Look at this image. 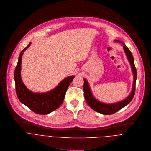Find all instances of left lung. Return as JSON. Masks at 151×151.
<instances>
[{"mask_svg":"<svg viewBox=\"0 0 151 151\" xmlns=\"http://www.w3.org/2000/svg\"><path fill=\"white\" fill-rule=\"evenodd\" d=\"M118 43H122L123 45V49L125 52V53L127 56V58L130 63V66L132 67V71L133 74V83L132 90L130 92V94L124 100L117 102L115 103L112 104H105L99 101L96 99L93 95L91 89L90 88L88 83L87 81L84 78V85H83V90H84V98L87 103V104L91 107L95 111L104 114V115H111L116 112L118 111L122 108L128 105L133 99L134 93H135V86H136V81L137 78V72L136 69L134 65V58L129 48L125 45V44L119 40H114Z\"/></svg>","mask_w":151,"mask_h":151,"instance_id":"left-lung-1","label":"left lung"}]
</instances>
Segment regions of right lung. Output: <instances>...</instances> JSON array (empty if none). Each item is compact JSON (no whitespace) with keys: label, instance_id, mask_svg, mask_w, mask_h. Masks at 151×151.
Here are the masks:
<instances>
[{"label":"right lung","instance_id":"right-lung-1","mask_svg":"<svg viewBox=\"0 0 151 151\" xmlns=\"http://www.w3.org/2000/svg\"><path fill=\"white\" fill-rule=\"evenodd\" d=\"M31 43L29 42L28 45L21 52L18 58L14 73L16 93L20 102L34 112L46 115L53 112L61 105L67 88L75 76L67 77L60 82L55 88L45 93H35L28 89L22 82L21 70L23 53Z\"/></svg>","mask_w":151,"mask_h":151}]
</instances>
